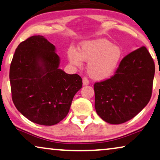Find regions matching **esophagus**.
Returning <instances> with one entry per match:
<instances>
[{
	"label": "esophagus",
	"instance_id": "esophagus-1",
	"mask_svg": "<svg viewBox=\"0 0 160 160\" xmlns=\"http://www.w3.org/2000/svg\"><path fill=\"white\" fill-rule=\"evenodd\" d=\"M82 81H83V84L84 85H88L90 84V81H89V79L87 77H83Z\"/></svg>",
	"mask_w": 160,
	"mask_h": 160
}]
</instances>
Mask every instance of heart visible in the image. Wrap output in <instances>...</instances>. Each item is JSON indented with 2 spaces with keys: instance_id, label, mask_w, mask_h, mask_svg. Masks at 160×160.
<instances>
[{
  "instance_id": "b5f03b06",
  "label": "heart",
  "mask_w": 160,
  "mask_h": 160,
  "mask_svg": "<svg viewBox=\"0 0 160 160\" xmlns=\"http://www.w3.org/2000/svg\"><path fill=\"white\" fill-rule=\"evenodd\" d=\"M121 50L105 39L88 41L78 52L70 48L68 57L72 65L80 67L82 60L88 62V73L95 79H105L113 74L121 59Z\"/></svg>"
}]
</instances>
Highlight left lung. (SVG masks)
Segmentation results:
<instances>
[{
    "label": "left lung",
    "mask_w": 160,
    "mask_h": 160,
    "mask_svg": "<svg viewBox=\"0 0 160 160\" xmlns=\"http://www.w3.org/2000/svg\"><path fill=\"white\" fill-rule=\"evenodd\" d=\"M154 72V62L145 46L126 55L113 76L94 84L97 114L111 124L135 117L150 101Z\"/></svg>",
    "instance_id": "1"
}]
</instances>
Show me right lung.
I'll return each instance as SVG.
<instances>
[{
  "label": "right lung",
  "instance_id": "add662e5",
  "mask_svg": "<svg viewBox=\"0 0 160 160\" xmlns=\"http://www.w3.org/2000/svg\"><path fill=\"white\" fill-rule=\"evenodd\" d=\"M55 46L41 35L20 42L9 70L12 98L18 110L35 123L52 126L67 116L82 88L78 74L59 68Z\"/></svg>",
  "mask_w": 160,
  "mask_h": 160
}]
</instances>
